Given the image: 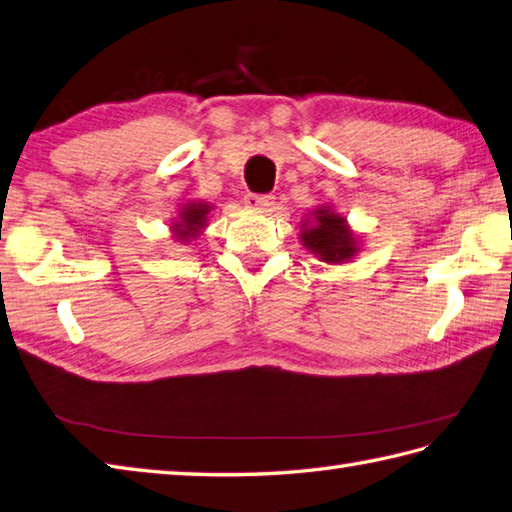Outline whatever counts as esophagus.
Masks as SVG:
<instances>
[{
	"label": "esophagus",
	"instance_id": "obj_1",
	"mask_svg": "<svg viewBox=\"0 0 512 512\" xmlns=\"http://www.w3.org/2000/svg\"><path fill=\"white\" fill-rule=\"evenodd\" d=\"M245 206L252 208V210H263V213H267V210H271V206H273V197L271 195L247 193L245 195Z\"/></svg>",
	"mask_w": 512,
	"mask_h": 512
}]
</instances>
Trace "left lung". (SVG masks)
<instances>
[{
    "label": "left lung",
    "mask_w": 512,
    "mask_h": 512,
    "mask_svg": "<svg viewBox=\"0 0 512 512\" xmlns=\"http://www.w3.org/2000/svg\"><path fill=\"white\" fill-rule=\"evenodd\" d=\"M302 239L304 247L310 249L321 263L341 265L350 263L358 254V239L347 226V221L336 215L330 206H319L313 210V217L302 223Z\"/></svg>",
    "instance_id": "obj_1"
}]
</instances>
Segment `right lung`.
<instances>
[{
	"label": "right lung",
	"instance_id": "right-lung-1",
	"mask_svg": "<svg viewBox=\"0 0 512 512\" xmlns=\"http://www.w3.org/2000/svg\"><path fill=\"white\" fill-rule=\"evenodd\" d=\"M213 210V206L206 204V202H189L184 204L180 210V219L171 223V230L173 236H176L178 243H186L199 236L206 228V221H208V213Z\"/></svg>",
	"mask_w": 512,
	"mask_h": 512
}]
</instances>
